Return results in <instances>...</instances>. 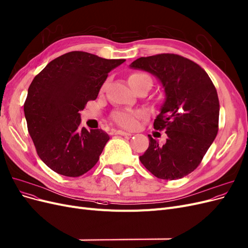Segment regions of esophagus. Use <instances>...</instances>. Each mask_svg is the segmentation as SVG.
Masks as SVG:
<instances>
[{
	"mask_svg": "<svg viewBox=\"0 0 248 248\" xmlns=\"http://www.w3.org/2000/svg\"><path fill=\"white\" fill-rule=\"evenodd\" d=\"M115 134L122 135V136H131L132 135L131 133H128V132H125V131H122V130H116Z\"/></svg>",
	"mask_w": 248,
	"mask_h": 248,
	"instance_id": "obj_1",
	"label": "esophagus"
}]
</instances>
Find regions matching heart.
I'll list each match as a JSON object with an SVG mask.
<instances>
[{
	"mask_svg": "<svg viewBox=\"0 0 248 248\" xmlns=\"http://www.w3.org/2000/svg\"><path fill=\"white\" fill-rule=\"evenodd\" d=\"M144 79H151L150 76L141 72H135L129 75L128 81H129L130 86H133L134 84L139 83ZM144 117L143 112L141 110H132V109H122L117 110V112L112 114V120L118 126L126 128V129H133L138 126L140 119Z\"/></svg>",
	"mask_w": 248,
	"mask_h": 248,
	"instance_id": "1",
	"label": "heart"
}]
</instances>
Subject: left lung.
I'll use <instances>...</instances> for the list:
<instances>
[{"label":"left lung","mask_w":248,"mask_h":248,"mask_svg":"<svg viewBox=\"0 0 248 248\" xmlns=\"http://www.w3.org/2000/svg\"><path fill=\"white\" fill-rule=\"evenodd\" d=\"M130 66L156 76L166 94L154 128L165 130L168 139L161 146L149 135V148L140 160L158 178H182L199 166L217 134L215 85L199 64L173 53L140 57Z\"/></svg>","instance_id":"left-lung-1"}]
</instances>
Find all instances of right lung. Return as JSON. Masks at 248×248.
<instances>
[{"label": "right lung", "instance_id": "right-lung-1", "mask_svg": "<svg viewBox=\"0 0 248 248\" xmlns=\"http://www.w3.org/2000/svg\"><path fill=\"white\" fill-rule=\"evenodd\" d=\"M124 62L72 51L33 78L23 106L28 130L38 156L56 173L78 177L97 163L109 136L81 128L79 112L96 99L108 74Z\"/></svg>", "mask_w": 248, "mask_h": 248}]
</instances>
